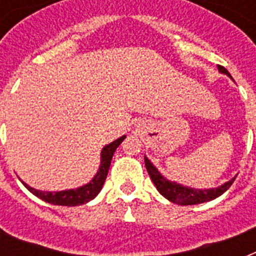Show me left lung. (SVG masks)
I'll use <instances>...</instances> for the list:
<instances>
[{
  "label": "left lung",
  "instance_id": "left-lung-1",
  "mask_svg": "<svg viewBox=\"0 0 256 256\" xmlns=\"http://www.w3.org/2000/svg\"><path fill=\"white\" fill-rule=\"evenodd\" d=\"M219 73L226 74L232 80L230 73L227 72L223 66H218ZM144 164L148 168V172L152 178V183L156 184V190L160 191V195H164V198L168 199L170 202L176 203V204H182V206H188V204H199V203L210 202L212 199L218 198L223 192H226L232 182L235 180L236 176L230 179L228 182L223 183L218 187H212V188H194V187L183 186L180 183H176L174 180H168L160 174L158 168L152 164V160H148V156H144Z\"/></svg>",
  "mask_w": 256,
  "mask_h": 256
}]
</instances>
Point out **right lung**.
<instances>
[{"label":"right lung","mask_w":256,"mask_h":256,"mask_svg":"<svg viewBox=\"0 0 256 256\" xmlns=\"http://www.w3.org/2000/svg\"><path fill=\"white\" fill-rule=\"evenodd\" d=\"M124 138H126V136H122L120 138L112 140V144H106L102 148V152H100V168L96 171V174L94 175V178L88 183L84 184V186L62 191H42L30 187L24 180H21V182L24 183V186L32 194H34L36 196L42 199V200H45V202L52 203V204H58V206H80V204L90 202L102 190V186H104L106 176H108V168H110V164H112V156H114L116 148L122 144V140Z\"/></svg>","instance_id":"obj_1"}]
</instances>
